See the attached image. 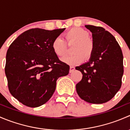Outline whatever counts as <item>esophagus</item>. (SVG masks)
Returning <instances> with one entry per match:
<instances>
[{
  "label": "esophagus",
  "instance_id": "obj_1",
  "mask_svg": "<svg viewBox=\"0 0 130 130\" xmlns=\"http://www.w3.org/2000/svg\"><path fill=\"white\" fill-rule=\"evenodd\" d=\"M75 70V67L73 66H70V72L72 73L73 72V71Z\"/></svg>",
  "mask_w": 130,
  "mask_h": 130
}]
</instances>
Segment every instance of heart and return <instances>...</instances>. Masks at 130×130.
Here are the masks:
<instances>
[{
	"instance_id": "b5f03b06",
	"label": "heart",
	"mask_w": 130,
	"mask_h": 130,
	"mask_svg": "<svg viewBox=\"0 0 130 130\" xmlns=\"http://www.w3.org/2000/svg\"><path fill=\"white\" fill-rule=\"evenodd\" d=\"M65 39L69 43H73L72 55L65 56L61 61L69 65L80 63L91 57L94 52V44L92 39L89 37L88 32L79 27L72 28L64 35ZM52 48L54 53L58 57H62L66 53L67 46L65 41L57 37L52 42Z\"/></svg>"
}]
</instances>
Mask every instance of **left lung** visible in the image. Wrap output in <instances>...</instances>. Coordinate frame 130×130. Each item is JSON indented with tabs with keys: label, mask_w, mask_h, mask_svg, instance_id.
<instances>
[{
	"label": "left lung",
	"mask_w": 130,
	"mask_h": 130,
	"mask_svg": "<svg viewBox=\"0 0 130 130\" xmlns=\"http://www.w3.org/2000/svg\"><path fill=\"white\" fill-rule=\"evenodd\" d=\"M85 26L92 32L94 48L89 61L75 67L83 74L76 84V90L85 101L103 104L111 100L121 88L123 53L115 38L105 29Z\"/></svg>",
	"instance_id": "8db88e82"
}]
</instances>
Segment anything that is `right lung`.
Here are the masks:
<instances>
[{"label": "right lung", "instance_id": "right-lung-1", "mask_svg": "<svg viewBox=\"0 0 130 130\" xmlns=\"http://www.w3.org/2000/svg\"><path fill=\"white\" fill-rule=\"evenodd\" d=\"M65 29H31L9 46L5 67L9 90L24 105L44 104L54 93L58 78L69 74V65L60 61L52 48L53 40Z\"/></svg>", "mask_w": 130, "mask_h": 130}]
</instances>
